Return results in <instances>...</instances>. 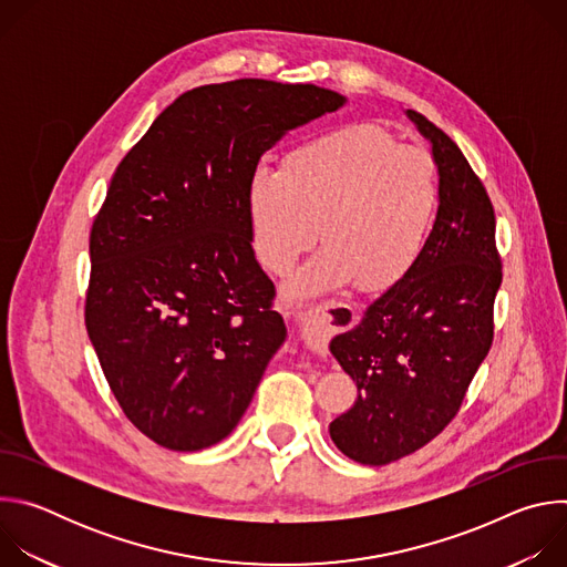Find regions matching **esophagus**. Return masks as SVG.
I'll use <instances>...</instances> for the list:
<instances>
[{"instance_id": "34e87169", "label": "esophagus", "mask_w": 567, "mask_h": 567, "mask_svg": "<svg viewBox=\"0 0 567 567\" xmlns=\"http://www.w3.org/2000/svg\"><path fill=\"white\" fill-rule=\"evenodd\" d=\"M354 320V311L346 302H322L307 313L300 316V339L302 343L313 350L322 352L326 350V343L337 330H343L346 326Z\"/></svg>"}]
</instances>
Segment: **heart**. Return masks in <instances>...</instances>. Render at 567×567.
I'll return each mask as SVG.
<instances>
[{"instance_id":"1","label":"heart","mask_w":567,"mask_h":567,"mask_svg":"<svg viewBox=\"0 0 567 567\" xmlns=\"http://www.w3.org/2000/svg\"><path fill=\"white\" fill-rule=\"evenodd\" d=\"M437 206L435 158L372 123L311 136L287 154L285 171L258 166L247 184L251 247L267 271L287 274L318 230L328 239L291 282L302 296L352 280L374 293L406 280Z\"/></svg>"}]
</instances>
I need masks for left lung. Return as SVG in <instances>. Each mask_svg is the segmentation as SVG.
<instances>
[{"label":"left lung","mask_w":567,"mask_h":567,"mask_svg":"<svg viewBox=\"0 0 567 567\" xmlns=\"http://www.w3.org/2000/svg\"><path fill=\"white\" fill-rule=\"evenodd\" d=\"M431 141L440 206L424 256L330 350L359 388L354 406L330 424L350 460L381 466L437 437L457 415L494 343V300L503 282L496 215L460 147L415 110Z\"/></svg>","instance_id":"left-lung-1"}]
</instances>
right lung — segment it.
Segmentation results:
<instances>
[{
  "mask_svg": "<svg viewBox=\"0 0 567 567\" xmlns=\"http://www.w3.org/2000/svg\"><path fill=\"white\" fill-rule=\"evenodd\" d=\"M343 103L262 78L195 87L112 175L85 326L125 417L158 446L208 449L249 409L287 328L251 247L247 184L285 132Z\"/></svg>",
  "mask_w": 567,
  "mask_h": 567,
  "instance_id": "right-lung-1",
  "label": "right lung"
}]
</instances>
